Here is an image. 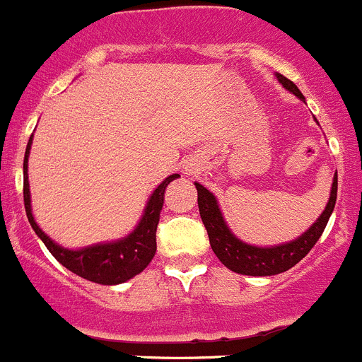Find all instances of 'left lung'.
<instances>
[{
	"mask_svg": "<svg viewBox=\"0 0 362 362\" xmlns=\"http://www.w3.org/2000/svg\"><path fill=\"white\" fill-rule=\"evenodd\" d=\"M278 81L287 88L288 91L294 93L298 98L304 100L303 93L299 91L298 86L281 74H276ZM197 193H199V211L202 223L206 227L207 235H209V245L213 248L214 255L220 259V262L225 267L239 274H250V276H271V274H280L294 267L299 260L310 253L315 243L324 232L325 225H327L329 216H331L332 209L336 204V193H338V174H334L331 188V197L325 206L324 213L320 214L317 221L308 228L301 238L294 239L285 245L273 246V248H259V246L246 245V243L239 241L230 230H228L227 223H225L223 216L220 213L216 199L209 189L204 188L202 185L195 182Z\"/></svg>",
	"mask_w": 362,
	"mask_h": 362,
	"instance_id": "1",
	"label": "left lung"
}]
</instances>
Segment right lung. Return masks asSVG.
Segmentation results:
<instances>
[{"label": "right lung", "instance_id": "obj_1", "mask_svg": "<svg viewBox=\"0 0 362 362\" xmlns=\"http://www.w3.org/2000/svg\"><path fill=\"white\" fill-rule=\"evenodd\" d=\"M31 141H33V135L30 137L26 155H24V207H26L31 227L37 232L38 238L44 241L52 257L71 273L102 285L123 284V281L134 278L135 274L142 273L156 253V227H158L160 213H162L163 207L165 188L170 181L180 177V174L169 176L153 192L144 214H142V220L139 221L137 228L128 238L82 250H66L61 248L49 235H45L31 214L30 182H28V155H30Z\"/></svg>", "mask_w": 362, "mask_h": 362}]
</instances>
